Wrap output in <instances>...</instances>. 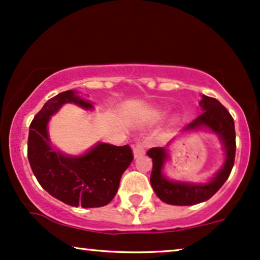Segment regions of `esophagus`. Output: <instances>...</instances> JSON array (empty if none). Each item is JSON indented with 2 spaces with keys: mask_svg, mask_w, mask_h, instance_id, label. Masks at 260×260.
I'll list each match as a JSON object with an SVG mask.
<instances>
[{
  "mask_svg": "<svg viewBox=\"0 0 260 260\" xmlns=\"http://www.w3.org/2000/svg\"><path fill=\"white\" fill-rule=\"evenodd\" d=\"M145 154V147L141 142H137L136 146L134 147V156L135 158H140V156H142Z\"/></svg>",
  "mask_w": 260,
  "mask_h": 260,
  "instance_id": "34e87169",
  "label": "esophagus"
}]
</instances>
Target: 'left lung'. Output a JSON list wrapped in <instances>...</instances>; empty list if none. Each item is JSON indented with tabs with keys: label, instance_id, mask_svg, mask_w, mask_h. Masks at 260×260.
<instances>
[{
	"label": "left lung",
	"instance_id": "8db88e82",
	"mask_svg": "<svg viewBox=\"0 0 260 260\" xmlns=\"http://www.w3.org/2000/svg\"><path fill=\"white\" fill-rule=\"evenodd\" d=\"M203 108L197 119L184 127L183 131H194L206 127L219 137L225 152V161L222 169L207 183H191V182L170 181L162 174L165 161L169 159L165 147H154L147 152L152 159L153 170L150 174V185L160 200L169 205L190 206L200 204L212 198L229 177L235 161V125L234 119L224 106L216 99L203 95L199 102Z\"/></svg>",
	"mask_w": 260,
	"mask_h": 260
}]
</instances>
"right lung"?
<instances>
[{
  "label": "right lung",
  "mask_w": 260,
  "mask_h": 260,
  "mask_svg": "<svg viewBox=\"0 0 260 260\" xmlns=\"http://www.w3.org/2000/svg\"><path fill=\"white\" fill-rule=\"evenodd\" d=\"M65 104L92 110L88 100L76 91L60 92L48 100L31 121L27 158L38 183L52 197L70 206L101 207L110 204L119 187L121 175L134 155L129 145L113 146L99 142L83 155H66L52 146L48 123Z\"/></svg>",
  "instance_id": "add662e5"
}]
</instances>
